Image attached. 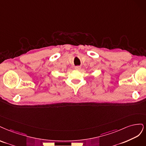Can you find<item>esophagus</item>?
I'll return each mask as SVG.
<instances>
[{"mask_svg": "<svg viewBox=\"0 0 146 146\" xmlns=\"http://www.w3.org/2000/svg\"><path fill=\"white\" fill-rule=\"evenodd\" d=\"M80 69H81V67L80 66H76L74 67V70H79Z\"/></svg>", "mask_w": 146, "mask_h": 146, "instance_id": "1", "label": "esophagus"}]
</instances>
